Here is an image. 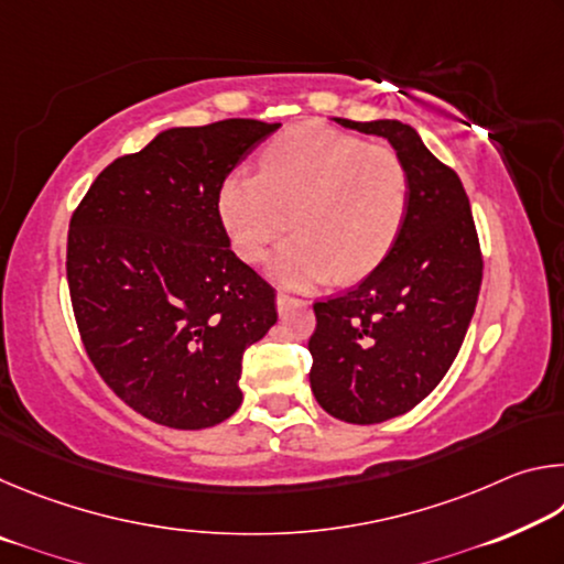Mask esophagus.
Returning <instances> with one entry per match:
<instances>
[{
    "mask_svg": "<svg viewBox=\"0 0 564 564\" xmlns=\"http://www.w3.org/2000/svg\"><path fill=\"white\" fill-rule=\"evenodd\" d=\"M303 303H305L303 299H295V295H289V293H283V291H279V295H275V305H279L281 313L285 308H291V305H303Z\"/></svg>",
    "mask_w": 564,
    "mask_h": 564,
    "instance_id": "1",
    "label": "esophagus"
}]
</instances>
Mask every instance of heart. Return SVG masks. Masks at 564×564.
<instances>
[{"mask_svg": "<svg viewBox=\"0 0 564 564\" xmlns=\"http://www.w3.org/2000/svg\"><path fill=\"white\" fill-rule=\"evenodd\" d=\"M410 206L405 161L390 147L326 123H301L275 137L259 174L234 171L218 188V216L243 261L279 248L273 273L293 285L358 281L383 263L403 231Z\"/></svg>", "mask_w": 564, "mask_h": 564, "instance_id": "1", "label": "heart"}]
</instances>
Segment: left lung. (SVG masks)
<instances>
[{
    "instance_id": "left-lung-1",
    "label": "left lung",
    "mask_w": 564,
    "mask_h": 564,
    "mask_svg": "<svg viewBox=\"0 0 564 564\" xmlns=\"http://www.w3.org/2000/svg\"><path fill=\"white\" fill-rule=\"evenodd\" d=\"M388 139L405 161L410 206L395 246L356 289L313 303L311 390L333 417L383 423L431 395L460 350L482 283L470 202L408 123L336 119Z\"/></svg>"
}]
</instances>
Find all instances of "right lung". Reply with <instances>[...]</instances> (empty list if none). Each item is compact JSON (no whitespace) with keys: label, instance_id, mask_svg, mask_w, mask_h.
Wrapping results in <instances>:
<instances>
[{"label":"right lung","instance_id":"add662e5","mask_svg":"<svg viewBox=\"0 0 564 564\" xmlns=\"http://www.w3.org/2000/svg\"><path fill=\"white\" fill-rule=\"evenodd\" d=\"M281 123L169 129L101 171L74 208L66 281L84 350L123 403L202 431L241 405V360L279 318L231 251L218 188Z\"/></svg>","mask_w":564,"mask_h":564}]
</instances>
